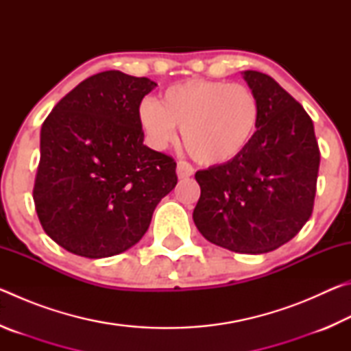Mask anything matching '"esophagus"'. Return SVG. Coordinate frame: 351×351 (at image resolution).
Returning <instances> with one entry per match:
<instances>
[{"instance_id": "34e87169", "label": "esophagus", "mask_w": 351, "mask_h": 351, "mask_svg": "<svg viewBox=\"0 0 351 351\" xmlns=\"http://www.w3.org/2000/svg\"><path fill=\"white\" fill-rule=\"evenodd\" d=\"M193 171H195V169L192 167V164H189L187 161H180V162H178L176 173H178V176L181 178V180H184V178L192 176Z\"/></svg>"}]
</instances>
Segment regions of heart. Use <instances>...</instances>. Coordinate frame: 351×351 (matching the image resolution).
<instances>
[{
	"instance_id": "obj_1",
	"label": "heart",
	"mask_w": 351,
	"mask_h": 351,
	"mask_svg": "<svg viewBox=\"0 0 351 351\" xmlns=\"http://www.w3.org/2000/svg\"><path fill=\"white\" fill-rule=\"evenodd\" d=\"M260 100L251 88L223 80L190 79L171 85L159 104L145 99L139 106V121L154 148L162 150L182 142L193 159L206 165L234 161L257 133Z\"/></svg>"
}]
</instances>
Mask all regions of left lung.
Segmentation results:
<instances>
[{"instance_id": "8db88e82", "label": "left lung", "mask_w": 351, "mask_h": 351, "mask_svg": "<svg viewBox=\"0 0 351 351\" xmlns=\"http://www.w3.org/2000/svg\"><path fill=\"white\" fill-rule=\"evenodd\" d=\"M261 114L234 161L198 170L193 221L206 240L240 254L280 247L310 219L320 152L311 117L268 74L245 71Z\"/></svg>"}]
</instances>
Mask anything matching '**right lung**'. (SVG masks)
<instances>
[{
	"label": "right lung",
	"mask_w": 351,
	"mask_h": 351,
	"mask_svg": "<svg viewBox=\"0 0 351 351\" xmlns=\"http://www.w3.org/2000/svg\"><path fill=\"white\" fill-rule=\"evenodd\" d=\"M154 86L104 71L45 119L32 197L41 228L66 251L88 258L127 251L176 186L175 159L144 145L139 106Z\"/></svg>",
	"instance_id": "right-lung-1"
}]
</instances>
